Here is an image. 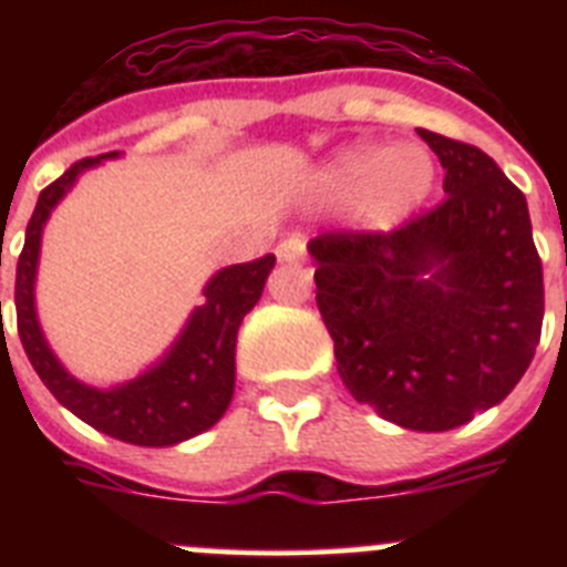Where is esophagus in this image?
<instances>
[{
  "label": "esophagus",
  "mask_w": 567,
  "mask_h": 567,
  "mask_svg": "<svg viewBox=\"0 0 567 567\" xmlns=\"http://www.w3.org/2000/svg\"><path fill=\"white\" fill-rule=\"evenodd\" d=\"M275 252H278L280 260H303V255H307V240H303V235H292V238L280 240Z\"/></svg>",
  "instance_id": "obj_1"
}]
</instances>
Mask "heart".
Wrapping results in <instances>:
<instances>
[{"mask_svg": "<svg viewBox=\"0 0 567 567\" xmlns=\"http://www.w3.org/2000/svg\"><path fill=\"white\" fill-rule=\"evenodd\" d=\"M432 175V158L420 147L354 144L329 164L327 187L338 198L363 195L374 221H394L429 193Z\"/></svg>", "mask_w": 567, "mask_h": 567, "instance_id": "obj_1", "label": "heart"}]
</instances>
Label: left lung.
I'll use <instances>...</instances> for the list:
<instances>
[{"label": "left lung", "mask_w": 567, "mask_h": 567, "mask_svg": "<svg viewBox=\"0 0 567 567\" xmlns=\"http://www.w3.org/2000/svg\"><path fill=\"white\" fill-rule=\"evenodd\" d=\"M417 133L445 169L443 202L394 229H329L309 252L352 398L403 429L449 432L508 398L528 369L543 260L525 195L494 158Z\"/></svg>", "instance_id": "8db88e82"}]
</instances>
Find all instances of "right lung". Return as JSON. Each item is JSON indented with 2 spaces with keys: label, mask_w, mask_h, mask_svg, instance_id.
<instances>
[{
  "label": "right lung",
  "mask_w": 567,
  "mask_h": 567,
  "mask_svg": "<svg viewBox=\"0 0 567 567\" xmlns=\"http://www.w3.org/2000/svg\"><path fill=\"white\" fill-rule=\"evenodd\" d=\"M110 155H93L70 164L56 182L39 193V202L28 221L24 247L17 264V329L28 360L33 363L50 394L93 425L96 432L133 445H175L207 432L227 412L235 389V340L244 315L258 303L275 255H264L249 264L221 269L204 289V303L193 312L173 352L142 378L115 389H90L70 378L48 349L33 309V278H37L39 244L50 209L62 202L79 173Z\"/></svg>",
  "instance_id": "1"
}]
</instances>
